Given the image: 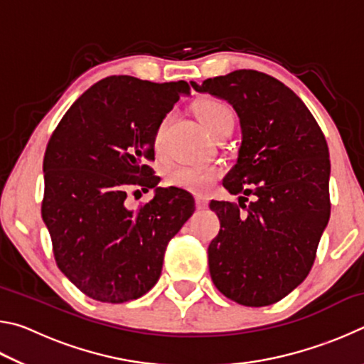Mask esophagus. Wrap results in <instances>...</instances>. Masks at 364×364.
<instances>
[{
  "label": "esophagus",
  "mask_w": 364,
  "mask_h": 364,
  "mask_svg": "<svg viewBox=\"0 0 364 364\" xmlns=\"http://www.w3.org/2000/svg\"><path fill=\"white\" fill-rule=\"evenodd\" d=\"M196 204H197V208L204 210V208L208 207V200L205 199V197H196Z\"/></svg>",
  "instance_id": "1"
}]
</instances>
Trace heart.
I'll return each instance as SVG.
<instances>
[{
	"instance_id": "1",
	"label": "heart",
	"mask_w": 364,
	"mask_h": 364,
	"mask_svg": "<svg viewBox=\"0 0 364 364\" xmlns=\"http://www.w3.org/2000/svg\"><path fill=\"white\" fill-rule=\"evenodd\" d=\"M196 110L202 123L215 136H218L234 125L232 110L218 100L200 101L197 104ZM165 127H167V119L159 123L156 133H154V149L159 154L162 152ZM220 175L221 168L217 165H173L167 170V183L170 186L194 191L197 194H205L212 189Z\"/></svg>"
}]
</instances>
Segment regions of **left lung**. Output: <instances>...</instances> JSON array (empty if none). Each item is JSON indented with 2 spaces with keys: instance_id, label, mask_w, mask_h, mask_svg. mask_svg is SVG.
I'll list each match as a JSON object with an SVG mask.
<instances>
[{
  "instance_id": "8db88e82",
  "label": "left lung",
  "mask_w": 364,
  "mask_h": 364,
  "mask_svg": "<svg viewBox=\"0 0 364 364\" xmlns=\"http://www.w3.org/2000/svg\"><path fill=\"white\" fill-rule=\"evenodd\" d=\"M191 85L230 102L242 132L237 164L223 180L241 194L239 205L210 202L220 218L208 245L212 281L236 304H276L310 273L329 221L328 143L304 101L267 73L242 69Z\"/></svg>"
}]
</instances>
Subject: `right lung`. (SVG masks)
I'll return each mask as SVG.
<instances>
[{"instance_id":"obj_1","label":"right lung","mask_w":364,"mask_h":364,"mask_svg":"<svg viewBox=\"0 0 364 364\" xmlns=\"http://www.w3.org/2000/svg\"><path fill=\"white\" fill-rule=\"evenodd\" d=\"M186 82L152 83L107 77L86 90L48 141L41 217L59 269L88 297L125 304L151 291L162 273L165 249L194 213L180 188H159L147 165L154 133ZM156 188L136 211L130 190Z\"/></svg>"}]
</instances>
